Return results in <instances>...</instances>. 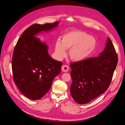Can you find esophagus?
Returning <instances> with one entry per match:
<instances>
[{
    "instance_id": "34e87169",
    "label": "esophagus",
    "mask_w": 125,
    "mask_h": 125,
    "mask_svg": "<svg viewBox=\"0 0 125 125\" xmlns=\"http://www.w3.org/2000/svg\"><path fill=\"white\" fill-rule=\"evenodd\" d=\"M62 70L63 72H67L69 70V67L67 65H63L62 67Z\"/></svg>"
}]
</instances>
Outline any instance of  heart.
<instances>
[{"instance_id":"1","label":"heart","mask_w":125,"mask_h":125,"mask_svg":"<svg viewBox=\"0 0 125 125\" xmlns=\"http://www.w3.org/2000/svg\"><path fill=\"white\" fill-rule=\"evenodd\" d=\"M96 46L94 37L80 30H72L63 35L62 42L57 40L55 50L57 58L62 59L66 55V49L70 48V59L74 62H80L92 54Z\"/></svg>"}]
</instances>
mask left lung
<instances>
[{"label":"left lung","mask_w":125,"mask_h":125,"mask_svg":"<svg viewBox=\"0 0 125 125\" xmlns=\"http://www.w3.org/2000/svg\"><path fill=\"white\" fill-rule=\"evenodd\" d=\"M118 62L115 49L108 38L104 50L97 57L70 63V94L79 104L89 103L109 87Z\"/></svg>","instance_id":"8db88e82"}]
</instances>
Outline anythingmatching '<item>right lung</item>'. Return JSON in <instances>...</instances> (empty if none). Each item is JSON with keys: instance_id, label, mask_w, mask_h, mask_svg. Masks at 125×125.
<instances>
[{"instance_id": "add662e5", "label": "right lung", "mask_w": 125, "mask_h": 125, "mask_svg": "<svg viewBox=\"0 0 125 125\" xmlns=\"http://www.w3.org/2000/svg\"><path fill=\"white\" fill-rule=\"evenodd\" d=\"M58 24L56 21L30 26L23 32L13 50V80L20 92L30 99L42 98L60 73L62 63L49 56L48 46L36 37L42 31H51Z\"/></svg>"}]
</instances>
